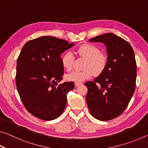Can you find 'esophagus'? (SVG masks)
Segmentation results:
<instances>
[{"label":"esophagus","instance_id":"obj_1","mask_svg":"<svg viewBox=\"0 0 148 148\" xmlns=\"http://www.w3.org/2000/svg\"><path fill=\"white\" fill-rule=\"evenodd\" d=\"M82 84L80 83V82H75V84H74L75 86H76V87L79 86H80V85H82Z\"/></svg>","mask_w":148,"mask_h":148}]
</instances>
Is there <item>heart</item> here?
Returning a JSON list of instances; mask_svg holds the SVG:
<instances>
[{
    "mask_svg": "<svg viewBox=\"0 0 148 148\" xmlns=\"http://www.w3.org/2000/svg\"><path fill=\"white\" fill-rule=\"evenodd\" d=\"M75 53L80 57L86 59L83 71H74L65 76L67 81L81 82L91 77L93 73L95 75L101 74L106 69L108 57L101 52V49L94 44L86 43L82 44L75 50ZM75 60L74 55L71 51H66L61 57L62 66L67 71H71Z\"/></svg>",
    "mask_w": 148,
    "mask_h": 148,
    "instance_id": "obj_1",
    "label": "heart"
}]
</instances>
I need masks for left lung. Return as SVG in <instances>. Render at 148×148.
<instances>
[{"mask_svg":"<svg viewBox=\"0 0 148 148\" xmlns=\"http://www.w3.org/2000/svg\"><path fill=\"white\" fill-rule=\"evenodd\" d=\"M89 40L103 42L108 62L94 82L85 84L88 89L86 102L92 117L108 121L125 111L134 92L136 62L134 51L128 42L112 33L99 35Z\"/></svg>","mask_w":148,"mask_h":148,"instance_id":"left-lung-1","label":"left lung"}]
</instances>
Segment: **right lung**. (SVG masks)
<instances>
[{
	"label": "right lung",
	"mask_w": 148,
	"mask_h": 148,
	"mask_svg": "<svg viewBox=\"0 0 148 148\" xmlns=\"http://www.w3.org/2000/svg\"><path fill=\"white\" fill-rule=\"evenodd\" d=\"M74 45L53 36H42L24 45L17 59L16 82L20 99L27 111L38 118H57L66 107L67 94L74 82L58 84L64 67L61 53Z\"/></svg>",
	"instance_id": "right-lung-1"
}]
</instances>
